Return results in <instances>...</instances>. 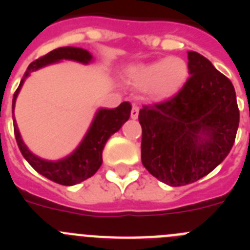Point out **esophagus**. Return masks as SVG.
<instances>
[{"instance_id": "obj_1", "label": "esophagus", "mask_w": 250, "mask_h": 250, "mask_svg": "<svg viewBox=\"0 0 250 250\" xmlns=\"http://www.w3.org/2000/svg\"><path fill=\"white\" fill-rule=\"evenodd\" d=\"M139 106L136 105V104H134L132 105V109H131V114H130V116H131V119H138L139 116Z\"/></svg>"}]
</instances>
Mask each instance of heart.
I'll return each instance as SVG.
<instances>
[{
    "label": "heart",
    "instance_id": "obj_1",
    "mask_svg": "<svg viewBox=\"0 0 250 250\" xmlns=\"http://www.w3.org/2000/svg\"><path fill=\"white\" fill-rule=\"evenodd\" d=\"M190 74L189 65L182 57L171 56L149 65L134 66L129 70L132 83L149 91L152 98L167 100L182 91Z\"/></svg>",
    "mask_w": 250,
    "mask_h": 250
}]
</instances>
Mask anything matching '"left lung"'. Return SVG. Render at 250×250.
<instances>
[{
    "instance_id": "8db88e82",
    "label": "left lung",
    "mask_w": 250,
    "mask_h": 250,
    "mask_svg": "<svg viewBox=\"0 0 250 250\" xmlns=\"http://www.w3.org/2000/svg\"><path fill=\"white\" fill-rule=\"evenodd\" d=\"M191 76L179 94L144 105L141 161L171 187L202 179L227 158L239 126L233 83L198 52H188Z\"/></svg>"
}]
</instances>
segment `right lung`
<instances>
[{"mask_svg":"<svg viewBox=\"0 0 250 250\" xmlns=\"http://www.w3.org/2000/svg\"><path fill=\"white\" fill-rule=\"evenodd\" d=\"M91 59L92 55L89 51L80 47L67 46V47H60L56 50H52L45 56L35 60L34 62L28 65L25 76L13 94L12 114L17 95H19L20 90H21L22 85L25 83L26 77L30 75V72L36 71L39 68L50 65V63L57 62L60 60H74V61H79V62L89 63ZM130 112H131V105L127 101L120 104L115 109L99 110L95 115L89 131L86 132L85 138L81 141V144L77 146V149L68 156L57 161L43 160V159L32 154L27 149L25 143L22 141L16 121L13 123V130H15L17 145H19L23 158L28 161V164L45 178L50 179L57 184L70 187V185L83 182L98 171L99 167L103 164V150L106 141L114 132L120 130L125 121L129 120Z\"/></svg>","mask_w":250,"mask_h":250,"instance_id":"right-lung-1","label":"right lung"}]
</instances>
